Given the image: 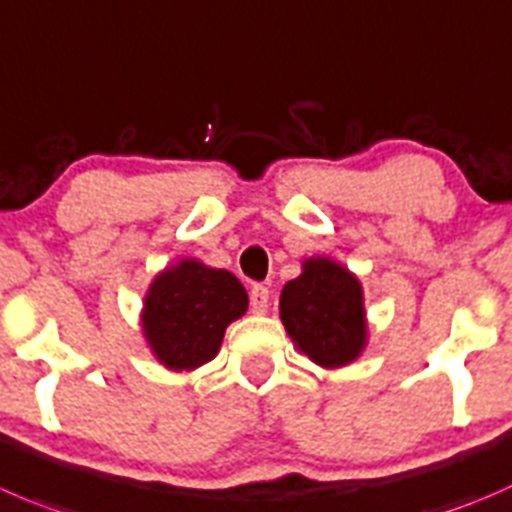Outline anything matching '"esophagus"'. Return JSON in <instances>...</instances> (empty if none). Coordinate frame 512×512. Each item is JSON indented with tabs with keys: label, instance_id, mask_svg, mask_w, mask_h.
Segmentation results:
<instances>
[{
	"label": "esophagus",
	"instance_id": "obj_1",
	"mask_svg": "<svg viewBox=\"0 0 512 512\" xmlns=\"http://www.w3.org/2000/svg\"><path fill=\"white\" fill-rule=\"evenodd\" d=\"M267 305H270V287L252 285V290H250V307H252V312L262 315V312L267 310Z\"/></svg>",
	"mask_w": 512,
	"mask_h": 512
}]
</instances>
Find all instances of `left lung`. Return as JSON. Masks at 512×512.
<instances>
[{"mask_svg":"<svg viewBox=\"0 0 512 512\" xmlns=\"http://www.w3.org/2000/svg\"><path fill=\"white\" fill-rule=\"evenodd\" d=\"M285 330L312 362L342 367L365 347V307L355 275L325 257H312L280 295Z\"/></svg>","mask_w":512,"mask_h":512,"instance_id":"1","label":"left lung"}]
</instances>
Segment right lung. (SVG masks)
<instances>
[{"instance_id": "1", "label": "right lung", "mask_w": 512, "mask_h": 512, "mask_svg": "<svg viewBox=\"0 0 512 512\" xmlns=\"http://www.w3.org/2000/svg\"><path fill=\"white\" fill-rule=\"evenodd\" d=\"M245 310L247 292L232 272L182 260L152 282L142 325L162 365L195 370L217 355L225 327Z\"/></svg>"}]
</instances>
